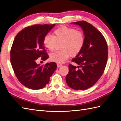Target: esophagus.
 I'll return each instance as SVG.
<instances>
[{"instance_id": "obj_1", "label": "esophagus", "mask_w": 121, "mask_h": 121, "mask_svg": "<svg viewBox=\"0 0 121 121\" xmlns=\"http://www.w3.org/2000/svg\"><path fill=\"white\" fill-rule=\"evenodd\" d=\"M62 65V64H60V63H57V66L58 67H61Z\"/></svg>"}]
</instances>
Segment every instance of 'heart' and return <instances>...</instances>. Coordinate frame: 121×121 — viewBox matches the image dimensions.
<instances>
[{"label":"heart","mask_w":121,"mask_h":121,"mask_svg":"<svg viewBox=\"0 0 121 121\" xmlns=\"http://www.w3.org/2000/svg\"><path fill=\"white\" fill-rule=\"evenodd\" d=\"M57 43H62V50L52 53L50 60L57 63H62L69 58L77 56L82 49L85 43L83 33L79 30L66 26L61 27L55 30L53 36L47 35L43 39V44L47 48L52 51Z\"/></svg>","instance_id":"heart-1"}]
</instances>
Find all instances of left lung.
<instances>
[{
  "label": "left lung",
  "instance_id": "obj_1",
  "mask_svg": "<svg viewBox=\"0 0 121 121\" xmlns=\"http://www.w3.org/2000/svg\"><path fill=\"white\" fill-rule=\"evenodd\" d=\"M71 23L82 28L85 43L79 54L72 60L78 66L69 64L66 82L72 89L84 90L96 83L104 73L108 59L107 43L99 31L88 22Z\"/></svg>",
  "mask_w": 121,
  "mask_h": 121
}]
</instances>
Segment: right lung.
Masks as SVG:
<instances>
[{"label": "right lung", "instance_id": "1", "mask_svg": "<svg viewBox=\"0 0 121 121\" xmlns=\"http://www.w3.org/2000/svg\"><path fill=\"white\" fill-rule=\"evenodd\" d=\"M55 24L34 25L25 27L15 36L10 52V61L16 77L22 85L32 90L43 88L57 69L54 62L40 65L36 59L49 58L43 39Z\"/></svg>", "mask_w": 121, "mask_h": 121}]
</instances>
